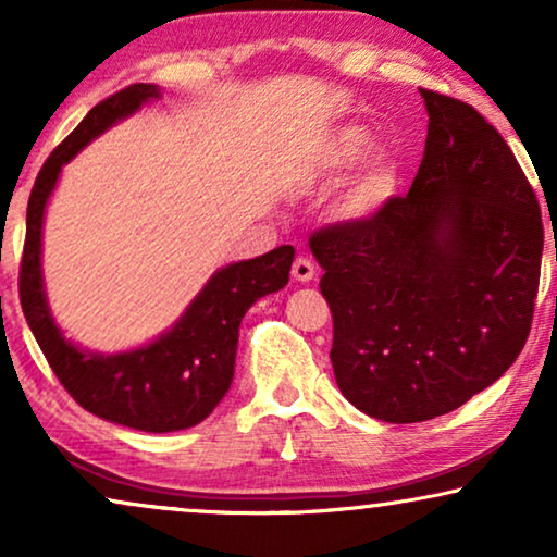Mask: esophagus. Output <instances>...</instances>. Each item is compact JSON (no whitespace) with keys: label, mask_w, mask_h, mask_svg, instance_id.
I'll use <instances>...</instances> for the list:
<instances>
[{"label":"esophagus","mask_w":557,"mask_h":557,"mask_svg":"<svg viewBox=\"0 0 557 557\" xmlns=\"http://www.w3.org/2000/svg\"><path fill=\"white\" fill-rule=\"evenodd\" d=\"M292 276L294 281H299V284H309V281L317 276V265L311 263L309 258H296L292 265Z\"/></svg>","instance_id":"1"}]
</instances>
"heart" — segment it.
<instances>
[{
	"instance_id": "b5f03b06",
	"label": "heart",
	"mask_w": 557,
	"mask_h": 557,
	"mask_svg": "<svg viewBox=\"0 0 557 557\" xmlns=\"http://www.w3.org/2000/svg\"><path fill=\"white\" fill-rule=\"evenodd\" d=\"M372 147V132L362 124H339L317 136L304 151L299 172L307 182H326L352 170ZM400 193V172L387 151H372L339 200V218L370 223L391 208Z\"/></svg>"
}]
</instances>
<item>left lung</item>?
Here are the masks:
<instances>
[{"label": "left lung", "instance_id": "8db88e82", "mask_svg": "<svg viewBox=\"0 0 557 557\" xmlns=\"http://www.w3.org/2000/svg\"><path fill=\"white\" fill-rule=\"evenodd\" d=\"M421 98L429 139L410 193L309 240L339 391L387 423L451 413L505 375L528 342L543 261L537 197L507 141L469 103Z\"/></svg>", "mask_w": 557, "mask_h": 557}]
</instances>
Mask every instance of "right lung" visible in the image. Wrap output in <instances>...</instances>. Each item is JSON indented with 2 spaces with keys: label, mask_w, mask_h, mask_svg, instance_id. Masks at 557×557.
<instances>
[{
  "label": "right lung",
  "mask_w": 557,
  "mask_h": 557,
  "mask_svg": "<svg viewBox=\"0 0 557 557\" xmlns=\"http://www.w3.org/2000/svg\"><path fill=\"white\" fill-rule=\"evenodd\" d=\"M162 98L154 83H134L88 111L78 128L48 157L27 202V238L20 301L52 372L88 413L147 433L193 429L231 391L238 332L246 311L288 284L294 248L278 246L227 263L205 281L177 322L159 337L121 352H94L65 337L52 317L42 278L45 212L63 166L111 126Z\"/></svg>",
  "instance_id": "1"
}]
</instances>
